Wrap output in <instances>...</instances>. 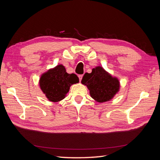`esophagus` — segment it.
I'll list each match as a JSON object with an SVG mask.
<instances>
[{
    "label": "esophagus",
    "mask_w": 160,
    "mask_h": 160,
    "mask_svg": "<svg viewBox=\"0 0 160 160\" xmlns=\"http://www.w3.org/2000/svg\"><path fill=\"white\" fill-rule=\"evenodd\" d=\"M78 77H79V81H81V79H82V78H83V75H78Z\"/></svg>",
    "instance_id": "1"
}]
</instances>
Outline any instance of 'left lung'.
Masks as SVG:
<instances>
[{"label":"left lung","mask_w":160,"mask_h":160,"mask_svg":"<svg viewBox=\"0 0 160 160\" xmlns=\"http://www.w3.org/2000/svg\"><path fill=\"white\" fill-rule=\"evenodd\" d=\"M81 83L87 85L91 98L99 103L112 99L119 89L118 79L111 77L101 67L93 68L91 73L86 72Z\"/></svg>","instance_id":"1"}]
</instances>
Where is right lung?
I'll list each match as a JSON object with an SVG mask.
<instances>
[{
	"instance_id": "1",
	"label": "right lung",
	"mask_w": 160,
	"mask_h": 160,
	"mask_svg": "<svg viewBox=\"0 0 160 160\" xmlns=\"http://www.w3.org/2000/svg\"><path fill=\"white\" fill-rule=\"evenodd\" d=\"M79 81L75 74L67 73L65 67L59 65L41 75L39 85L49 101L57 102L65 98L71 85Z\"/></svg>"
}]
</instances>
